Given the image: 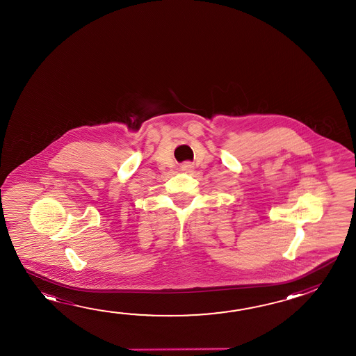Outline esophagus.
<instances>
[{"label": "esophagus", "mask_w": 356, "mask_h": 356, "mask_svg": "<svg viewBox=\"0 0 356 356\" xmlns=\"http://www.w3.org/2000/svg\"><path fill=\"white\" fill-rule=\"evenodd\" d=\"M181 170H182V171H185V172H188V171H191V170H193V165L190 163H185L182 166H181Z\"/></svg>", "instance_id": "1"}]
</instances>
